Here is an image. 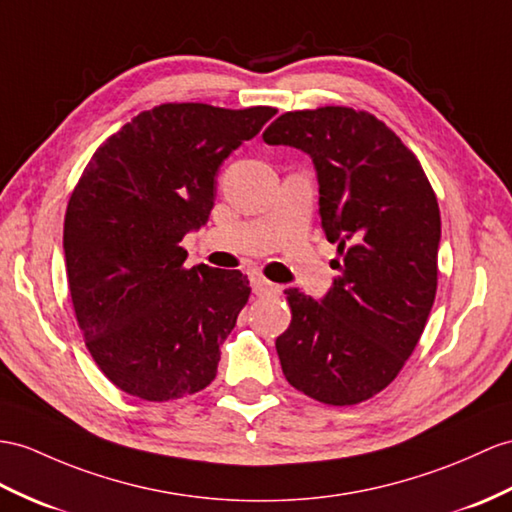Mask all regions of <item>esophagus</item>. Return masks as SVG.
Here are the masks:
<instances>
[{
    "label": "esophagus",
    "instance_id": "34e87169",
    "mask_svg": "<svg viewBox=\"0 0 512 512\" xmlns=\"http://www.w3.org/2000/svg\"><path fill=\"white\" fill-rule=\"evenodd\" d=\"M252 289H254V293L260 295V297L280 293V286H278V284H273V282H269V280H265V278H260V276H254V278H252Z\"/></svg>",
    "mask_w": 512,
    "mask_h": 512
}]
</instances>
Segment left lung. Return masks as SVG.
<instances>
[{"label":"left lung","instance_id":"obj_1","mask_svg":"<svg viewBox=\"0 0 512 512\" xmlns=\"http://www.w3.org/2000/svg\"><path fill=\"white\" fill-rule=\"evenodd\" d=\"M263 139L313 158L321 226L341 256L321 302L284 291V378L321 404H360L397 378L426 328L439 280L436 195L417 156L367 110L284 112Z\"/></svg>","mask_w":512,"mask_h":512}]
</instances>
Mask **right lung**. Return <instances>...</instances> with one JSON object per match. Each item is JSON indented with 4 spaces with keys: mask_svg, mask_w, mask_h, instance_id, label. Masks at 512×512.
<instances>
[{
    "mask_svg": "<svg viewBox=\"0 0 512 512\" xmlns=\"http://www.w3.org/2000/svg\"><path fill=\"white\" fill-rule=\"evenodd\" d=\"M276 112L160 104L84 167L62 234L69 293L93 360L123 393L169 402L215 380L252 289L241 271L186 269L180 241L208 221L221 162Z\"/></svg>",
    "mask_w": 512,
    "mask_h": 512,
    "instance_id": "right-lung-1",
    "label": "right lung"
}]
</instances>
